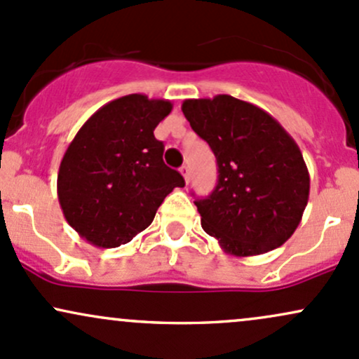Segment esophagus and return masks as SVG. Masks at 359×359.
<instances>
[{"mask_svg": "<svg viewBox=\"0 0 359 359\" xmlns=\"http://www.w3.org/2000/svg\"><path fill=\"white\" fill-rule=\"evenodd\" d=\"M180 171H181V175H183L184 181H187V183H188V181H190V168H188V166H183V168L180 169Z\"/></svg>", "mask_w": 359, "mask_h": 359, "instance_id": "34e87169", "label": "esophagus"}]
</instances>
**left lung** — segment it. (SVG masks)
I'll use <instances>...</instances> for the list:
<instances>
[{
    "mask_svg": "<svg viewBox=\"0 0 359 359\" xmlns=\"http://www.w3.org/2000/svg\"><path fill=\"white\" fill-rule=\"evenodd\" d=\"M181 110L219 166L215 190L195 201L203 231L239 257L287 243L310 191L307 164L292 135L263 108L231 95L184 100Z\"/></svg>",
    "mask_w": 359,
    "mask_h": 359,
    "instance_id": "8db88e82",
    "label": "left lung"
}]
</instances>
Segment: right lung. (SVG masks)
Here are the masks:
<instances>
[{
  "label": "right lung",
  "instance_id": "right-lung-1",
  "mask_svg": "<svg viewBox=\"0 0 359 359\" xmlns=\"http://www.w3.org/2000/svg\"><path fill=\"white\" fill-rule=\"evenodd\" d=\"M171 110L168 100L122 96L96 110L72 139L59 166L57 198L86 243L103 249L130 243L169 193L184 187L154 137Z\"/></svg>",
  "mask_w": 359,
  "mask_h": 359
}]
</instances>
